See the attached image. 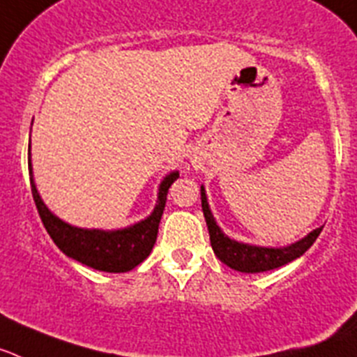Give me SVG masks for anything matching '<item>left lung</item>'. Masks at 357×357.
Here are the masks:
<instances>
[{
	"label": "left lung",
	"instance_id": "1",
	"mask_svg": "<svg viewBox=\"0 0 357 357\" xmlns=\"http://www.w3.org/2000/svg\"><path fill=\"white\" fill-rule=\"evenodd\" d=\"M201 206H203L204 219H206V226H208L210 234V244L213 248V253L217 259L225 262L226 266H230L235 271L243 273H262L269 271V269L280 268V266L287 264L291 260L298 259L300 255L307 252L309 248L314 244L318 235L321 234V228H316L314 231L303 237L298 243L291 244L287 248H260V246H250V244L237 243L231 238L226 237L219 226L213 221V215L208 208V201H206V194L204 188L201 187Z\"/></svg>",
	"mask_w": 357,
	"mask_h": 357
}]
</instances>
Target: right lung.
I'll list each match as a JSON object with an SVG mask.
<instances>
[{"label":"right lung","mask_w":357,"mask_h":357,"mask_svg":"<svg viewBox=\"0 0 357 357\" xmlns=\"http://www.w3.org/2000/svg\"><path fill=\"white\" fill-rule=\"evenodd\" d=\"M30 187L36 208L39 212L46 231L52 237L57 248L71 259L79 260L80 264L89 266L98 271L107 273H126L144 262L153 250L158 237V226L165 208L167 192L169 187L179 178L178 172L167 176L160 185L158 204L154 212L145 221L123 228V230L104 231V230H82L66 225L46 208L39 197L36 183L32 178V165L29 158Z\"/></svg>","instance_id":"obj_1"}]
</instances>
